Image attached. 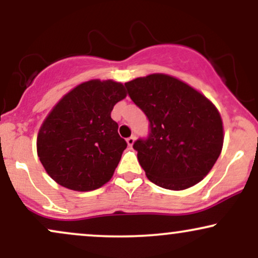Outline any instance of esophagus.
<instances>
[{"mask_svg":"<svg viewBox=\"0 0 258 258\" xmlns=\"http://www.w3.org/2000/svg\"><path fill=\"white\" fill-rule=\"evenodd\" d=\"M126 142H127V144H128L130 147H132L133 143H135V137H133V136H131V137H128V138L126 139Z\"/></svg>","mask_w":258,"mask_h":258,"instance_id":"34e87169","label":"esophagus"}]
</instances>
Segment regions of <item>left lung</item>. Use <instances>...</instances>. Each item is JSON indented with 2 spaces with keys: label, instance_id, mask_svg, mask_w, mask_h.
I'll return each mask as SVG.
<instances>
[{
  "label": "left lung",
  "instance_id": "left-lung-1",
  "mask_svg": "<svg viewBox=\"0 0 258 258\" xmlns=\"http://www.w3.org/2000/svg\"><path fill=\"white\" fill-rule=\"evenodd\" d=\"M125 87L149 121L147 137L133 143L148 178L171 190L199 183L223 146L216 106L190 86L164 74L138 78Z\"/></svg>",
  "mask_w": 258,
  "mask_h": 258
}]
</instances>
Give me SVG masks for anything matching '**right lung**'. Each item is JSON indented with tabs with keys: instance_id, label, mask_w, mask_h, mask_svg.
<instances>
[{
	"instance_id": "1",
	"label": "right lung",
	"mask_w": 258,
	"mask_h": 258,
	"mask_svg": "<svg viewBox=\"0 0 258 258\" xmlns=\"http://www.w3.org/2000/svg\"><path fill=\"white\" fill-rule=\"evenodd\" d=\"M125 97L122 84L92 80L70 91L49 112L38 132L37 154L58 184L88 191L111 178L127 143L110 114Z\"/></svg>"
}]
</instances>
